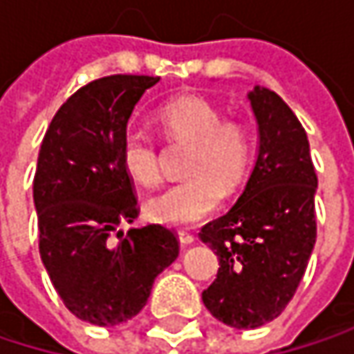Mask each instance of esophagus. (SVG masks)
<instances>
[{"label": "esophagus", "instance_id": "obj_1", "mask_svg": "<svg viewBox=\"0 0 354 354\" xmlns=\"http://www.w3.org/2000/svg\"><path fill=\"white\" fill-rule=\"evenodd\" d=\"M178 240H180V244H182V246H188V244H192L196 238H194L190 232H186V230H180V232H178Z\"/></svg>", "mask_w": 354, "mask_h": 354}]
</instances>
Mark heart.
<instances>
[{"mask_svg":"<svg viewBox=\"0 0 354 354\" xmlns=\"http://www.w3.org/2000/svg\"><path fill=\"white\" fill-rule=\"evenodd\" d=\"M162 131L190 143L186 180L176 182L145 203L147 215L164 225H190L219 209L223 190L234 192L248 176L254 143L244 124L223 120L221 110L201 96H180L160 108ZM120 164L137 184L160 180L156 143L143 131H127L120 139Z\"/></svg>","mask_w":354,"mask_h":354,"instance_id":"heart-1","label":"heart"}]
</instances>
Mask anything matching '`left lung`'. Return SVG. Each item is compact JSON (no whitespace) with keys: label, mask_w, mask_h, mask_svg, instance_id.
Wrapping results in <instances>:
<instances>
[{"label":"left lung","mask_w":354,"mask_h":354,"mask_svg":"<svg viewBox=\"0 0 354 354\" xmlns=\"http://www.w3.org/2000/svg\"><path fill=\"white\" fill-rule=\"evenodd\" d=\"M258 127L256 162L244 192L198 238L219 258L205 308L227 326L252 330L279 318L295 295L316 244L318 178L308 135L281 96L248 92Z\"/></svg>","instance_id":"1"}]
</instances>
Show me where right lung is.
<instances>
[{"label": "right lung", "mask_w": 354, "mask_h": 354, "mask_svg": "<svg viewBox=\"0 0 354 354\" xmlns=\"http://www.w3.org/2000/svg\"><path fill=\"white\" fill-rule=\"evenodd\" d=\"M158 82L149 75L90 82L57 110L40 145L32 186L40 258L65 308L96 326L135 318L156 277L178 258L176 236L164 225L120 230L139 213L120 139Z\"/></svg>", "instance_id": "obj_1"}]
</instances>
